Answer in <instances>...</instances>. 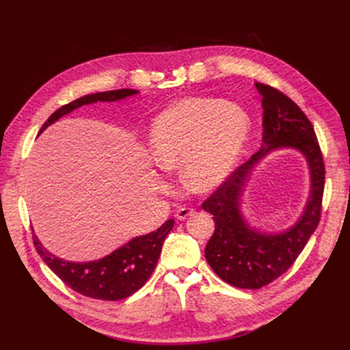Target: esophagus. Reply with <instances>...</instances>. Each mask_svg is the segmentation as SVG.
<instances>
[{
	"label": "esophagus",
	"mask_w": 350,
	"mask_h": 350,
	"mask_svg": "<svg viewBox=\"0 0 350 350\" xmlns=\"http://www.w3.org/2000/svg\"><path fill=\"white\" fill-rule=\"evenodd\" d=\"M193 213H194V208H191V207H179L176 210L175 217L178 220H185L188 216H191Z\"/></svg>",
	"instance_id": "1"
}]
</instances>
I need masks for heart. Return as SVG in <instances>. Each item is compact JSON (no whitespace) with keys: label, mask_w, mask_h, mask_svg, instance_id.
<instances>
[{"label":"heart","mask_w":350,"mask_h":350,"mask_svg":"<svg viewBox=\"0 0 350 350\" xmlns=\"http://www.w3.org/2000/svg\"><path fill=\"white\" fill-rule=\"evenodd\" d=\"M250 133V115L239 105L189 96L175 100L156 116L147 147L157 167H179L185 188L206 194L229 178Z\"/></svg>","instance_id":"b5f03b06"}]
</instances>
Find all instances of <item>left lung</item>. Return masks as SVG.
<instances>
[{"label":"left lung","mask_w":350,"mask_h":350,"mask_svg":"<svg viewBox=\"0 0 350 350\" xmlns=\"http://www.w3.org/2000/svg\"><path fill=\"white\" fill-rule=\"evenodd\" d=\"M254 84L262 105L261 149L203 203L215 220V234L204 250L206 260L221 280L241 289H260L292 266L320 221L325 175L314 126L298 105L267 84ZM288 148L299 151L306 159L310 194L303 213L291 227L266 231L243 213V193L261 160Z\"/></svg>","instance_id":"1"}]
</instances>
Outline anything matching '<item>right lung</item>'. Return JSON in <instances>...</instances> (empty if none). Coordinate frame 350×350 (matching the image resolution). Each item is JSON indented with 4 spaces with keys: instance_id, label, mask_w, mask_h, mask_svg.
<instances>
[{
    "instance_id": "add662e5",
    "label": "right lung",
    "mask_w": 350,
    "mask_h": 350,
    "mask_svg": "<svg viewBox=\"0 0 350 350\" xmlns=\"http://www.w3.org/2000/svg\"><path fill=\"white\" fill-rule=\"evenodd\" d=\"M134 89H118L88 94L72 100L52 113L39 131L44 133L49 125L58 121L61 116L68 115L84 105L96 102H116L139 94ZM174 228V219L150 234L135 237L121 247L113 250L108 256L93 261H67L49 252L33 232V243L40 258L68 288L84 296L102 301H120L129 298L139 291L150 278L156 262L161 256L163 241Z\"/></svg>"
}]
</instances>
